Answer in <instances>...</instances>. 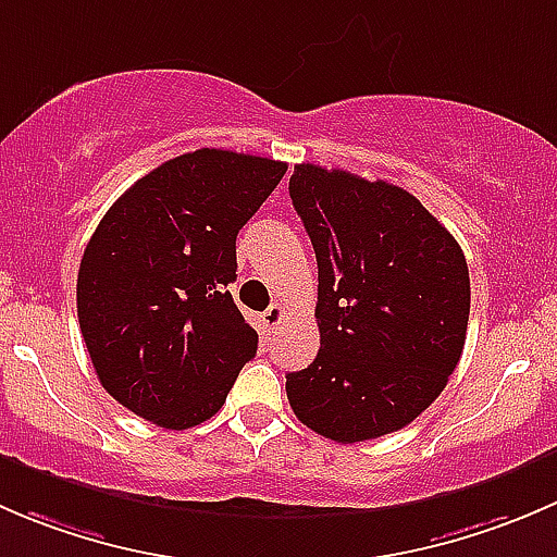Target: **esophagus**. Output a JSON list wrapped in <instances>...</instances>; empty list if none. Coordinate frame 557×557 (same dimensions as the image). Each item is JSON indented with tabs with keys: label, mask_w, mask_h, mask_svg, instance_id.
Wrapping results in <instances>:
<instances>
[{
	"label": "esophagus",
	"mask_w": 557,
	"mask_h": 557,
	"mask_svg": "<svg viewBox=\"0 0 557 557\" xmlns=\"http://www.w3.org/2000/svg\"><path fill=\"white\" fill-rule=\"evenodd\" d=\"M285 318H288V312H285L283 305H272L267 312H263V323H267V329L272 331L280 329V323H283Z\"/></svg>",
	"instance_id": "1"
}]
</instances>
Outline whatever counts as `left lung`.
I'll list each match as a JSON object with an SVG mask.
<instances>
[{"label":"left lung","instance_id":"8db88e82","mask_svg":"<svg viewBox=\"0 0 557 557\" xmlns=\"http://www.w3.org/2000/svg\"><path fill=\"white\" fill-rule=\"evenodd\" d=\"M290 199L318 258L320 350L285 374L290 409L352 445L412 423L445 391L469 325V267L409 190L299 164Z\"/></svg>","mask_w":557,"mask_h":557}]
</instances>
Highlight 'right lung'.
<instances>
[{
    "label": "right lung",
    "mask_w": 557,
    "mask_h": 557,
    "mask_svg": "<svg viewBox=\"0 0 557 557\" xmlns=\"http://www.w3.org/2000/svg\"><path fill=\"white\" fill-rule=\"evenodd\" d=\"M288 164L201 148L139 177L99 221L77 272V320L99 383L170 431L210 420L258 334L228 294L237 234Z\"/></svg>",
    "instance_id": "add662e5"
}]
</instances>
